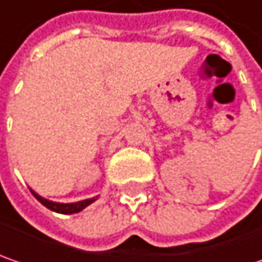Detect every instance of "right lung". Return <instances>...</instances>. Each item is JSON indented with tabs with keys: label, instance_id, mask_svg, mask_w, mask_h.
Listing matches in <instances>:
<instances>
[{
	"label": "right lung",
	"instance_id": "add662e5",
	"mask_svg": "<svg viewBox=\"0 0 262 262\" xmlns=\"http://www.w3.org/2000/svg\"><path fill=\"white\" fill-rule=\"evenodd\" d=\"M32 194H34V197L38 200L41 205H44L47 209H50L53 212H57V213H77V212L83 210L90 203L95 202V199H87V200H81V202H77V203H56V202H50V200H46V199L39 197L37 192L32 191Z\"/></svg>",
	"mask_w": 262,
	"mask_h": 262
}]
</instances>
